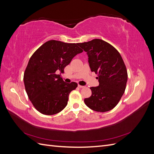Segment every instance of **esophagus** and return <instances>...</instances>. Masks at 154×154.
I'll return each instance as SVG.
<instances>
[{
    "label": "esophagus",
    "instance_id": "obj_1",
    "mask_svg": "<svg viewBox=\"0 0 154 154\" xmlns=\"http://www.w3.org/2000/svg\"><path fill=\"white\" fill-rule=\"evenodd\" d=\"M78 87H80V88H83V87H85V86H83V85H78Z\"/></svg>",
    "mask_w": 154,
    "mask_h": 154
}]
</instances>
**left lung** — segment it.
I'll use <instances>...</instances> for the list:
<instances>
[{
	"label": "left lung",
	"mask_w": 154,
	"mask_h": 154,
	"mask_svg": "<svg viewBox=\"0 0 154 154\" xmlns=\"http://www.w3.org/2000/svg\"><path fill=\"white\" fill-rule=\"evenodd\" d=\"M88 55L92 72L97 74L99 86L92 87V95L85 98L91 109L105 112L114 109L126 88L128 74L122 56L112 45L101 39L78 43Z\"/></svg>",
	"instance_id": "left-lung-1"
}]
</instances>
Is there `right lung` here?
<instances>
[{"mask_svg": "<svg viewBox=\"0 0 154 154\" xmlns=\"http://www.w3.org/2000/svg\"><path fill=\"white\" fill-rule=\"evenodd\" d=\"M83 50L77 44L46 42L31 56L24 74L26 91L35 108L45 115H54L67 105L76 82L66 83L58 73Z\"/></svg>", "mask_w": 154, "mask_h": 154, "instance_id": "1", "label": "right lung"}]
</instances>
